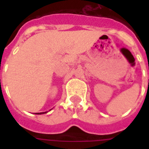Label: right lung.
Here are the masks:
<instances>
[{
    "label": "right lung",
    "instance_id": "right-lung-1",
    "mask_svg": "<svg viewBox=\"0 0 149 149\" xmlns=\"http://www.w3.org/2000/svg\"><path fill=\"white\" fill-rule=\"evenodd\" d=\"M46 112H42V113H36V114H42V113H45Z\"/></svg>",
    "mask_w": 149,
    "mask_h": 149
}]
</instances>
